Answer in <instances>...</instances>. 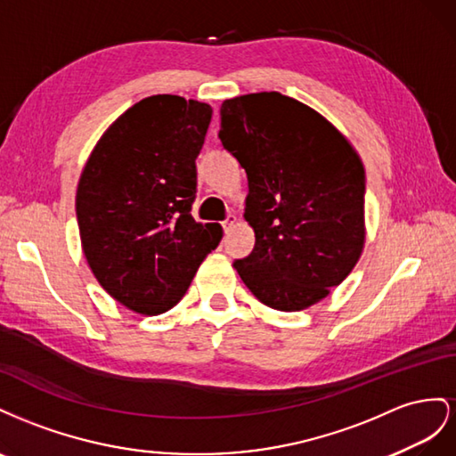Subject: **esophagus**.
I'll use <instances>...</instances> for the list:
<instances>
[{
    "label": "esophagus",
    "instance_id": "1",
    "mask_svg": "<svg viewBox=\"0 0 456 456\" xmlns=\"http://www.w3.org/2000/svg\"><path fill=\"white\" fill-rule=\"evenodd\" d=\"M237 224H239V217L231 214V216H229V217L224 221V229H225V231H231V229L235 227Z\"/></svg>",
    "mask_w": 456,
    "mask_h": 456
}]
</instances>
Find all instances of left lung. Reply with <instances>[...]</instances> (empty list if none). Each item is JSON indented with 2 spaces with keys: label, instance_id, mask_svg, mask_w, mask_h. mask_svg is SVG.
<instances>
[{
  "label": "left lung",
  "instance_id": "8db88e82",
  "mask_svg": "<svg viewBox=\"0 0 456 456\" xmlns=\"http://www.w3.org/2000/svg\"><path fill=\"white\" fill-rule=\"evenodd\" d=\"M219 139L248 177L256 244L232 264L259 302L302 311L324 300L365 248V166L322 114L264 91L221 102Z\"/></svg>",
  "mask_w": 456,
  "mask_h": 456
}]
</instances>
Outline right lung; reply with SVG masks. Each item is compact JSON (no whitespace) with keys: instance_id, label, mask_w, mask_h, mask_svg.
Wrapping results in <instances>:
<instances>
[{"instance_id":"right-lung-1","label":"right lung","mask_w":456,"mask_h":456,"mask_svg":"<svg viewBox=\"0 0 456 456\" xmlns=\"http://www.w3.org/2000/svg\"><path fill=\"white\" fill-rule=\"evenodd\" d=\"M212 107L179 95L142 99L116 118L80 174L76 217L97 282L141 315L185 296L224 229L191 216L197 156Z\"/></svg>"}]
</instances>
